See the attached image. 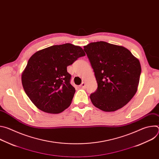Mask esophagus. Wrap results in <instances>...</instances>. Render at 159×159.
I'll return each mask as SVG.
<instances>
[{
  "instance_id": "1",
  "label": "esophagus",
  "mask_w": 159,
  "mask_h": 159,
  "mask_svg": "<svg viewBox=\"0 0 159 159\" xmlns=\"http://www.w3.org/2000/svg\"><path fill=\"white\" fill-rule=\"evenodd\" d=\"M80 88H82V89H85V83L83 82L80 84Z\"/></svg>"
}]
</instances>
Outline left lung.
Listing matches in <instances>:
<instances>
[{
    "instance_id": "8db88e82",
    "label": "left lung",
    "mask_w": 159,
    "mask_h": 159,
    "mask_svg": "<svg viewBox=\"0 0 159 159\" xmlns=\"http://www.w3.org/2000/svg\"><path fill=\"white\" fill-rule=\"evenodd\" d=\"M84 50L94 72L98 83L90 95L94 106L106 112L125 106L137 93L141 65L126 48L105 41L90 43Z\"/></svg>"
}]
</instances>
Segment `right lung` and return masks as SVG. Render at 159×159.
Segmentation results:
<instances>
[{
    "label": "right lung",
    "mask_w": 159,
    "mask_h": 159,
    "mask_svg": "<svg viewBox=\"0 0 159 159\" xmlns=\"http://www.w3.org/2000/svg\"><path fill=\"white\" fill-rule=\"evenodd\" d=\"M85 55L81 47L65 43L31 56L21 79L26 94L39 109L58 114L70 105L75 89L66 67Z\"/></svg>",
    "instance_id": "1"
}]
</instances>
